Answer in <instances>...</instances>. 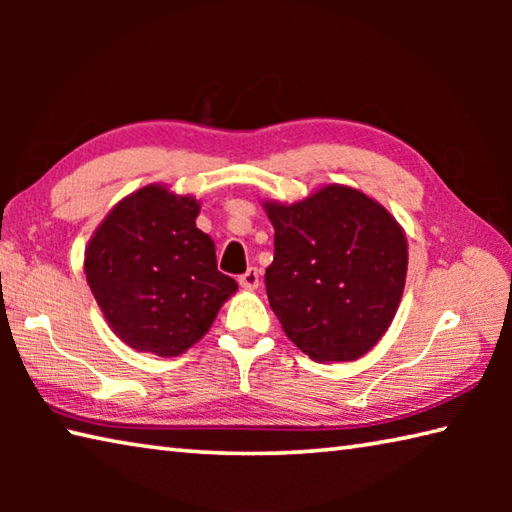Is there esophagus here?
I'll use <instances>...</instances> for the list:
<instances>
[{
    "label": "esophagus",
    "mask_w": 512,
    "mask_h": 512,
    "mask_svg": "<svg viewBox=\"0 0 512 512\" xmlns=\"http://www.w3.org/2000/svg\"><path fill=\"white\" fill-rule=\"evenodd\" d=\"M239 284H241V289L255 291L259 287V271H257V268H248L244 275H239Z\"/></svg>",
    "instance_id": "obj_1"
}]
</instances>
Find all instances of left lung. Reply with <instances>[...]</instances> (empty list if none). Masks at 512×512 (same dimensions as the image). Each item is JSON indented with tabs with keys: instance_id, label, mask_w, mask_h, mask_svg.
<instances>
[{
	"instance_id": "left-lung-1",
	"label": "left lung",
	"mask_w": 512,
	"mask_h": 512,
	"mask_svg": "<svg viewBox=\"0 0 512 512\" xmlns=\"http://www.w3.org/2000/svg\"><path fill=\"white\" fill-rule=\"evenodd\" d=\"M262 205L275 228L266 293L284 334L318 363L363 357L402 302L404 228L375 198L336 183Z\"/></svg>"
}]
</instances>
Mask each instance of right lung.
<instances>
[{
  "label": "right lung",
  "mask_w": 512,
  "mask_h": 512,
  "mask_svg": "<svg viewBox=\"0 0 512 512\" xmlns=\"http://www.w3.org/2000/svg\"><path fill=\"white\" fill-rule=\"evenodd\" d=\"M201 203L153 183L121 198L85 246V277L128 348L178 357L198 343L237 282L216 268Z\"/></svg>",
  "instance_id": "1"
}]
</instances>
